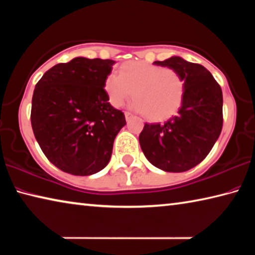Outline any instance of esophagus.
I'll return each instance as SVG.
<instances>
[{
	"label": "esophagus",
	"mask_w": 255,
	"mask_h": 255,
	"mask_svg": "<svg viewBox=\"0 0 255 255\" xmlns=\"http://www.w3.org/2000/svg\"><path fill=\"white\" fill-rule=\"evenodd\" d=\"M131 117H132V115L130 114V112H128V111L125 112V118H126L127 122H129V119H130Z\"/></svg>",
	"instance_id": "1"
}]
</instances>
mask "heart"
Returning <instances> with one entry per match:
<instances>
[{"label": "heart", "mask_w": 255, "mask_h": 255, "mask_svg": "<svg viewBox=\"0 0 255 255\" xmlns=\"http://www.w3.org/2000/svg\"><path fill=\"white\" fill-rule=\"evenodd\" d=\"M110 105L119 108L131 96V109L149 120L170 117L182 105L185 82L178 71L138 60H129L105 80Z\"/></svg>", "instance_id": "b5f03b06"}]
</instances>
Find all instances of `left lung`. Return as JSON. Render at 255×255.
Segmentation results:
<instances>
[{"instance_id":"8db88e82","label":"left lung","mask_w":255,"mask_h":255,"mask_svg":"<svg viewBox=\"0 0 255 255\" xmlns=\"http://www.w3.org/2000/svg\"><path fill=\"white\" fill-rule=\"evenodd\" d=\"M155 65L173 68L185 82L178 114L165 123L145 124L139 144L146 158L166 172L198 165L215 145L223 128V93L211 73L200 64L173 56Z\"/></svg>"}]
</instances>
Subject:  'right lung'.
Listing matches in <instances>:
<instances>
[{
    "label": "right lung",
    "mask_w": 255,
    "mask_h": 255,
    "mask_svg": "<svg viewBox=\"0 0 255 255\" xmlns=\"http://www.w3.org/2000/svg\"><path fill=\"white\" fill-rule=\"evenodd\" d=\"M115 60L76 57L57 64L38 81L31 126L46 157L73 175H91L109 163L124 112L108 100L105 80Z\"/></svg>",
    "instance_id": "add662e5"
}]
</instances>
